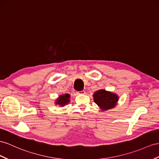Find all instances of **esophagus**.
Here are the masks:
<instances>
[{"label":"esophagus","instance_id":"1","mask_svg":"<svg viewBox=\"0 0 159 159\" xmlns=\"http://www.w3.org/2000/svg\"><path fill=\"white\" fill-rule=\"evenodd\" d=\"M76 93H77V94H78V95H82V94H84L85 91H84V90H83V91H77Z\"/></svg>","mask_w":159,"mask_h":159}]
</instances>
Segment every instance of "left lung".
<instances>
[{
	"label": "left lung",
	"instance_id": "obj_1",
	"mask_svg": "<svg viewBox=\"0 0 159 159\" xmlns=\"http://www.w3.org/2000/svg\"><path fill=\"white\" fill-rule=\"evenodd\" d=\"M93 96L95 103L103 111L113 108L118 101V96L116 94L105 91L104 89L97 91Z\"/></svg>",
	"mask_w": 159,
	"mask_h": 159
}]
</instances>
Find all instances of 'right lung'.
Instances as JSON below:
<instances>
[{"instance_id": "add662e5", "label": "right lung", "mask_w": 159, "mask_h": 159, "mask_svg": "<svg viewBox=\"0 0 159 159\" xmlns=\"http://www.w3.org/2000/svg\"><path fill=\"white\" fill-rule=\"evenodd\" d=\"M70 95L69 94L60 95L56 101V104L59 105L61 107H64V105H66L69 103V101H70Z\"/></svg>"}]
</instances>
